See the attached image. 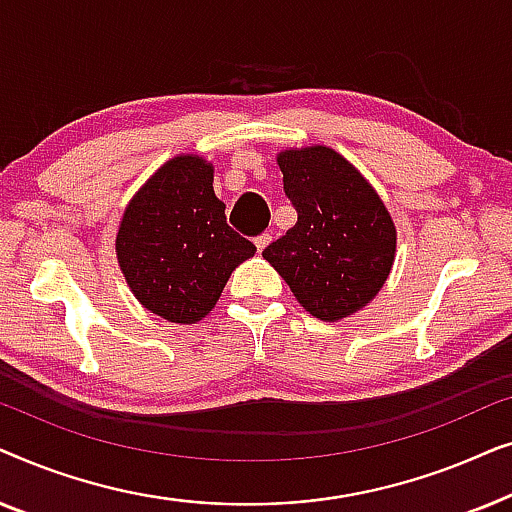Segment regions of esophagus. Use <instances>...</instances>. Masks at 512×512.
I'll return each mask as SVG.
<instances>
[{
	"mask_svg": "<svg viewBox=\"0 0 512 512\" xmlns=\"http://www.w3.org/2000/svg\"><path fill=\"white\" fill-rule=\"evenodd\" d=\"M270 240H272V235H270V233H263V235H258L256 240H254V242H256V249H258V251H263V249L268 247V244H270Z\"/></svg>",
	"mask_w": 512,
	"mask_h": 512,
	"instance_id": "obj_1",
	"label": "esophagus"
}]
</instances>
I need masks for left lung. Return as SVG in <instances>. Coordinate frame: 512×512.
<instances>
[{"mask_svg":"<svg viewBox=\"0 0 512 512\" xmlns=\"http://www.w3.org/2000/svg\"><path fill=\"white\" fill-rule=\"evenodd\" d=\"M296 226L263 258L312 317L340 321L359 312L387 282L396 226L368 179L328 146L277 153Z\"/></svg>","mask_w":512,"mask_h":512,"instance_id":"8db88e82","label":"left lung"}]
</instances>
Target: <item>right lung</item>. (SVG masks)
Here are the masks:
<instances>
[{
	"label": "right lung",
	"mask_w": 512,
	"mask_h": 512,
	"mask_svg": "<svg viewBox=\"0 0 512 512\" xmlns=\"http://www.w3.org/2000/svg\"><path fill=\"white\" fill-rule=\"evenodd\" d=\"M254 254V244L226 223L214 165L195 153H179L146 179L116 233V258L130 291L172 324L207 317L230 272Z\"/></svg>",
	"instance_id": "1"
}]
</instances>
